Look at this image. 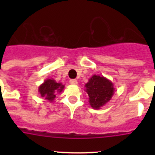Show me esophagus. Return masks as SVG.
Returning <instances> with one entry per match:
<instances>
[{"label":"esophagus","mask_w":155,"mask_h":155,"mask_svg":"<svg viewBox=\"0 0 155 155\" xmlns=\"http://www.w3.org/2000/svg\"><path fill=\"white\" fill-rule=\"evenodd\" d=\"M70 83H71V84H74V85H76V84H78V81L75 80V79H71V80H70Z\"/></svg>","instance_id":"obj_1"}]
</instances>
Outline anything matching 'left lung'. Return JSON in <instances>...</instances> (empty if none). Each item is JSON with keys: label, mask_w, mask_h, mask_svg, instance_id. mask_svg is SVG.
<instances>
[{"label": "left lung", "mask_w": 155, "mask_h": 155, "mask_svg": "<svg viewBox=\"0 0 155 155\" xmlns=\"http://www.w3.org/2000/svg\"><path fill=\"white\" fill-rule=\"evenodd\" d=\"M84 86V91L89 97L90 105L94 109H99L105 105L114 94L113 82L103 76L94 74Z\"/></svg>", "instance_id": "obj_1"}]
</instances>
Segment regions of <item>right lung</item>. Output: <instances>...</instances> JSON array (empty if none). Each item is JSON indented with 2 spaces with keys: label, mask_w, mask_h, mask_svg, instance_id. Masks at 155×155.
I'll use <instances>...</instances> for the list:
<instances>
[{
  "label": "right lung",
  "mask_w": 155,
  "mask_h": 155,
  "mask_svg": "<svg viewBox=\"0 0 155 155\" xmlns=\"http://www.w3.org/2000/svg\"><path fill=\"white\" fill-rule=\"evenodd\" d=\"M64 88L62 83H57L54 79L47 78L39 87V92L41 97L45 98L49 102H53L57 93H61Z\"/></svg>",
  "instance_id": "add662e5"
}]
</instances>
